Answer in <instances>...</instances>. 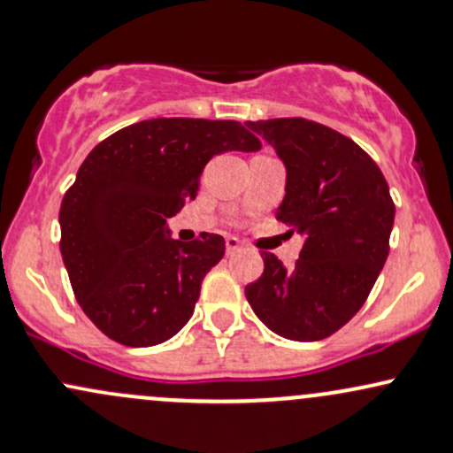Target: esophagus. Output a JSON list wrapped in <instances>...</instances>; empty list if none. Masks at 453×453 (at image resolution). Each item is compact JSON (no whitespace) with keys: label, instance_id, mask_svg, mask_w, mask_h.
<instances>
[{"label":"esophagus","instance_id":"1","mask_svg":"<svg viewBox=\"0 0 453 453\" xmlns=\"http://www.w3.org/2000/svg\"><path fill=\"white\" fill-rule=\"evenodd\" d=\"M242 248V242L237 240V237H233V235H228L226 237V252L228 255H233V252H237Z\"/></svg>","mask_w":453,"mask_h":453}]
</instances>
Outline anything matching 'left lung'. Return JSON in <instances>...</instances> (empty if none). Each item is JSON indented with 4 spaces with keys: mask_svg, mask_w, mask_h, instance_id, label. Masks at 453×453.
<instances>
[{
    "mask_svg": "<svg viewBox=\"0 0 453 453\" xmlns=\"http://www.w3.org/2000/svg\"><path fill=\"white\" fill-rule=\"evenodd\" d=\"M276 149L285 198L276 218L304 237L291 270L264 252V274L246 287L257 318L291 342H319L367 300L388 257L395 205L380 168L345 135L306 119L246 123Z\"/></svg>",
    "mask_w": 453,
    "mask_h": 453,
    "instance_id": "obj_1",
    "label": "left lung"
}]
</instances>
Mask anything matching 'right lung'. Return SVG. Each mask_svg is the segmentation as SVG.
<instances>
[{"mask_svg": "<svg viewBox=\"0 0 453 453\" xmlns=\"http://www.w3.org/2000/svg\"><path fill=\"white\" fill-rule=\"evenodd\" d=\"M261 142L235 120L153 119L96 144L62 198V261L90 322L114 342L149 348L192 318L225 237H170L168 218L194 198L203 168Z\"/></svg>", "mask_w": 453, "mask_h": 453, "instance_id": "obj_1", "label": "right lung"}]
</instances>
